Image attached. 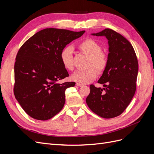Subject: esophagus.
Returning <instances> with one entry per match:
<instances>
[{
  "mask_svg": "<svg viewBox=\"0 0 154 154\" xmlns=\"http://www.w3.org/2000/svg\"><path fill=\"white\" fill-rule=\"evenodd\" d=\"M76 85H77V86H78V87H82L83 85V84H81V83H76Z\"/></svg>",
  "mask_w": 154,
  "mask_h": 154,
  "instance_id": "1",
  "label": "esophagus"
}]
</instances>
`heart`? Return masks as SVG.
<instances>
[{
    "instance_id": "heart-1",
    "label": "heart",
    "mask_w": 154,
    "mask_h": 154,
    "mask_svg": "<svg viewBox=\"0 0 154 154\" xmlns=\"http://www.w3.org/2000/svg\"><path fill=\"white\" fill-rule=\"evenodd\" d=\"M78 48L82 53L88 56L86 63L87 69L74 72L72 74L71 79L81 84H86L96 78L97 71L101 74L105 71L109 63V56L101 50L100 44L91 38H86L79 43ZM60 59L65 69L70 71H73L74 66L72 46L67 45L62 49L60 54Z\"/></svg>"
}]
</instances>
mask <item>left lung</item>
<instances>
[{
    "label": "left lung",
    "instance_id": "obj_1",
    "mask_svg": "<svg viewBox=\"0 0 154 154\" xmlns=\"http://www.w3.org/2000/svg\"><path fill=\"white\" fill-rule=\"evenodd\" d=\"M92 35L105 36L109 43V63L97 83L104 88L90 85L86 103L101 118L109 119L122 114L130 104L136 90L138 62L128 40L111 29Z\"/></svg>",
    "mask_w": 154,
    "mask_h": 154
}]
</instances>
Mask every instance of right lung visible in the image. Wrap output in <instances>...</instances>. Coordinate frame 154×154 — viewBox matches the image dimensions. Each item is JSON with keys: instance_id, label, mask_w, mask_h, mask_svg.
I'll use <instances>...</instances> for the list:
<instances>
[{"instance_id": "1", "label": "right lung", "mask_w": 154, "mask_h": 154, "mask_svg": "<svg viewBox=\"0 0 154 154\" xmlns=\"http://www.w3.org/2000/svg\"><path fill=\"white\" fill-rule=\"evenodd\" d=\"M84 32L46 28L32 36L18 50L14 67L13 92L23 110L31 118L48 120L62 109L65 91L75 85V82L58 83L69 76L60 54Z\"/></svg>"}]
</instances>
